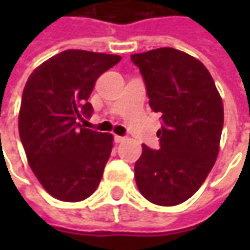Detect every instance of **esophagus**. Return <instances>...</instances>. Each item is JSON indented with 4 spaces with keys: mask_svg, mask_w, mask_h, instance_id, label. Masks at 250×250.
I'll use <instances>...</instances> for the list:
<instances>
[{
    "mask_svg": "<svg viewBox=\"0 0 250 250\" xmlns=\"http://www.w3.org/2000/svg\"><path fill=\"white\" fill-rule=\"evenodd\" d=\"M114 141L116 142V143H122V142L125 141V136H119V135H115L114 136Z\"/></svg>",
    "mask_w": 250,
    "mask_h": 250,
    "instance_id": "1",
    "label": "esophagus"
}]
</instances>
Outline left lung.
Instances as JSON below:
<instances>
[{
  "instance_id": "8db88e82",
  "label": "left lung",
  "mask_w": 250,
  "mask_h": 250,
  "mask_svg": "<svg viewBox=\"0 0 250 250\" xmlns=\"http://www.w3.org/2000/svg\"><path fill=\"white\" fill-rule=\"evenodd\" d=\"M143 77L148 103L161 114L159 148L143 145L135 163L142 195L174 206L193 195L214 166L224 127V105L202 62L174 48L131 56Z\"/></svg>"
}]
</instances>
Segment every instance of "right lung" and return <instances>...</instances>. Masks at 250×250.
Instances as JSON below:
<instances>
[{"label": "right lung", "instance_id": "add662e5", "mask_svg": "<svg viewBox=\"0 0 250 250\" xmlns=\"http://www.w3.org/2000/svg\"><path fill=\"white\" fill-rule=\"evenodd\" d=\"M120 56L68 49L37 66L25 84L19 132L28 162L52 197L79 202L96 190L112 150L111 134L82 128L98 77Z\"/></svg>", "mask_w": 250, "mask_h": 250}]
</instances>
